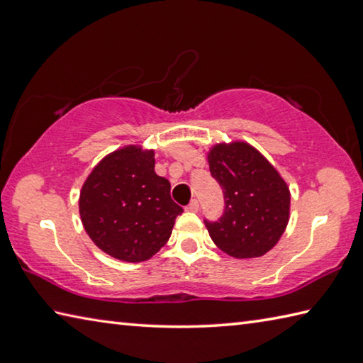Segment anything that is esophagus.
Listing matches in <instances>:
<instances>
[{
	"mask_svg": "<svg viewBox=\"0 0 363 363\" xmlns=\"http://www.w3.org/2000/svg\"><path fill=\"white\" fill-rule=\"evenodd\" d=\"M200 210V205H199V201L196 200H192L190 201V203L186 206V211H190V213H196Z\"/></svg>",
	"mask_w": 363,
	"mask_h": 363,
	"instance_id": "obj_1",
	"label": "esophagus"
}]
</instances>
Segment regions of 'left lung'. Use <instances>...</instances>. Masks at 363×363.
<instances>
[{"instance_id":"8db88e82","label":"left lung","mask_w":363,"mask_h":363,"mask_svg":"<svg viewBox=\"0 0 363 363\" xmlns=\"http://www.w3.org/2000/svg\"><path fill=\"white\" fill-rule=\"evenodd\" d=\"M211 176L224 194V213L205 219L211 240L238 259L259 257L280 240L290 218V189L279 171L247 143L216 144Z\"/></svg>"}]
</instances>
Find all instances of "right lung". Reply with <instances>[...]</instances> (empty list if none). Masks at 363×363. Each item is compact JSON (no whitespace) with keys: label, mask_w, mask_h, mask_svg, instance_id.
Here are the masks:
<instances>
[{"label":"right lung","mask_w":363,"mask_h":363,"mask_svg":"<svg viewBox=\"0 0 363 363\" xmlns=\"http://www.w3.org/2000/svg\"><path fill=\"white\" fill-rule=\"evenodd\" d=\"M153 168V150L123 147L101 160L79 192L84 230L120 261L150 259L169 240L182 213L171 200L169 181Z\"/></svg>","instance_id":"right-lung-1"}]
</instances>
